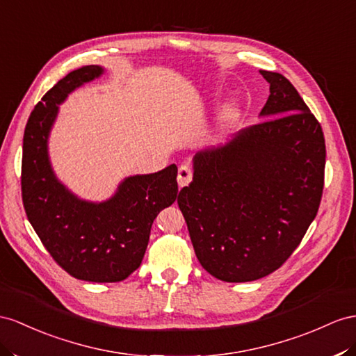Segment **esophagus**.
Here are the masks:
<instances>
[{
    "label": "esophagus",
    "instance_id": "obj_1",
    "mask_svg": "<svg viewBox=\"0 0 356 356\" xmlns=\"http://www.w3.org/2000/svg\"><path fill=\"white\" fill-rule=\"evenodd\" d=\"M193 180V170L188 165H180L177 171V184L180 188L186 186L189 181Z\"/></svg>",
    "mask_w": 356,
    "mask_h": 356
}]
</instances>
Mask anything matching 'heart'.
<instances>
[{"instance_id":"b5f03b06","label":"heart","mask_w":356,"mask_h":356,"mask_svg":"<svg viewBox=\"0 0 356 356\" xmlns=\"http://www.w3.org/2000/svg\"><path fill=\"white\" fill-rule=\"evenodd\" d=\"M239 117V106L236 105L234 102H229L227 105H224L222 108V114H221V122L224 127H230L236 123Z\"/></svg>"}]
</instances>
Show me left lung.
I'll return each mask as SVG.
<instances>
[{
  "instance_id": "1",
  "label": "left lung",
  "mask_w": 356,
  "mask_h": 356,
  "mask_svg": "<svg viewBox=\"0 0 356 356\" xmlns=\"http://www.w3.org/2000/svg\"><path fill=\"white\" fill-rule=\"evenodd\" d=\"M260 75L270 91L260 114L269 120L243 127L222 149L197 153L194 179L177 198L198 261L227 282L259 280L284 265L323 193L321 123L286 76Z\"/></svg>"
}]
</instances>
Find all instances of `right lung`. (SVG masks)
I'll list each match as a JSON object with an SVG mask.
<instances>
[{
    "label": "right lung",
    "mask_w": 356,
    "mask_h": 356,
    "mask_svg": "<svg viewBox=\"0 0 356 356\" xmlns=\"http://www.w3.org/2000/svg\"><path fill=\"white\" fill-rule=\"evenodd\" d=\"M102 72L100 66L70 72L34 106L24 132L21 189L26 218L61 269L83 281L118 282L140 268L154 218L176 202L177 167L127 177L104 203L83 202L54 176L48 135L58 105Z\"/></svg>",
    "instance_id": "right-lung-1"
}]
</instances>
